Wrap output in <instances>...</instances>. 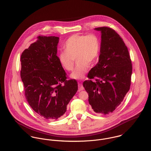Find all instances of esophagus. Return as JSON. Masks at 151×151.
Returning <instances> with one entry per match:
<instances>
[{
  "label": "esophagus",
  "mask_w": 151,
  "mask_h": 151,
  "mask_svg": "<svg viewBox=\"0 0 151 151\" xmlns=\"http://www.w3.org/2000/svg\"><path fill=\"white\" fill-rule=\"evenodd\" d=\"M83 89H84V87H83V84L81 83H78V91L80 92Z\"/></svg>",
  "instance_id": "1"
}]
</instances>
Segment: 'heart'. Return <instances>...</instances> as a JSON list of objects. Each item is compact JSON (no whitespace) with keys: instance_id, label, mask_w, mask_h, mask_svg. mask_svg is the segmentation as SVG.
I'll return each instance as SVG.
<instances>
[{"instance_id":"b5f03b06","label":"heart","mask_w":151,"mask_h":151,"mask_svg":"<svg viewBox=\"0 0 151 151\" xmlns=\"http://www.w3.org/2000/svg\"><path fill=\"white\" fill-rule=\"evenodd\" d=\"M100 41L95 34H74L65 42V51L59 53L58 60L65 70H73L75 59L77 65L71 77L82 79L86 76L89 65L96 59L100 50Z\"/></svg>"}]
</instances>
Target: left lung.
Masks as SVG:
<instances>
[{
  "label": "left lung",
  "instance_id": "left-lung-1",
  "mask_svg": "<svg viewBox=\"0 0 151 151\" xmlns=\"http://www.w3.org/2000/svg\"><path fill=\"white\" fill-rule=\"evenodd\" d=\"M101 32L99 61L83 83L88 102L98 114L113 112L123 101L131 85L132 64L122 38L107 27L95 28Z\"/></svg>",
  "mask_w": 151,
  "mask_h": 151
}]
</instances>
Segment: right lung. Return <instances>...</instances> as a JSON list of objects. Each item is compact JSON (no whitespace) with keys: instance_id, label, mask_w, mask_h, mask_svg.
<instances>
[{"instance_id":"add662e5","label":"right lung","mask_w":151,"mask_h":151,"mask_svg":"<svg viewBox=\"0 0 151 151\" xmlns=\"http://www.w3.org/2000/svg\"><path fill=\"white\" fill-rule=\"evenodd\" d=\"M21 56L20 76L25 96L31 108L41 117L56 120L78 90L75 80H67L57 56L59 38L39 36Z\"/></svg>"}]
</instances>
